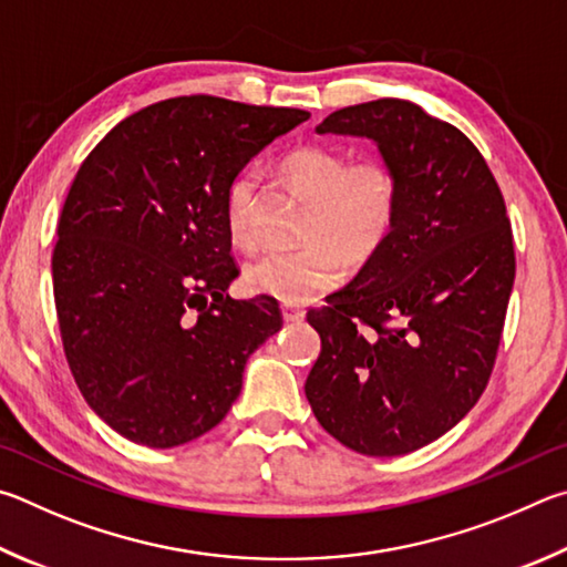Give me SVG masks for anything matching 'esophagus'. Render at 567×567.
Returning <instances> with one entry per match:
<instances>
[{
  "label": "esophagus",
  "mask_w": 567,
  "mask_h": 567,
  "mask_svg": "<svg viewBox=\"0 0 567 567\" xmlns=\"http://www.w3.org/2000/svg\"><path fill=\"white\" fill-rule=\"evenodd\" d=\"M281 313H284V321H289V323H299V321H303V309L301 306H296V303H284L281 306Z\"/></svg>",
  "instance_id": "obj_1"
}]
</instances>
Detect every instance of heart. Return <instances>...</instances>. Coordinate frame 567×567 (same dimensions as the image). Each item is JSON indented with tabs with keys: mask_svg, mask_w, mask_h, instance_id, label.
Returning a JSON list of instances; mask_svg holds the SVG:
<instances>
[{
	"mask_svg": "<svg viewBox=\"0 0 567 567\" xmlns=\"http://www.w3.org/2000/svg\"><path fill=\"white\" fill-rule=\"evenodd\" d=\"M291 192L311 204L301 251H271L248 264L244 281L254 293L306 303L339 286L346 261L363 266L381 251L399 214V176L383 158L351 156L336 146L293 148L278 164ZM224 221L236 248H254L256 176L236 174L224 192Z\"/></svg>",
	"mask_w": 567,
	"mask_h": 567,
	"instance_id": "obj_1",
	"label": "heart"
}]
</instances>
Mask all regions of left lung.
I'll list each match as a JSON object with an SVG mask.
<instances>
[{"instance_id":"8db88e82","label":"left lung","mask_w":567,"mask_h":567,"mask_svg":"<svg viewBox=\"0 0 567 567\" xmlns=\"http://www.w3.org/2000/svg\"><path fill=\"white\" fill-rule=\"evenodd\" d=\"M316 132L371 138L399 176V214L381 251L306 316L321 336L306 399L346 449L405 455L488 385L515 278L511 221L471 138L419 104L346 106Z\"/></svg>"}]
</instances>
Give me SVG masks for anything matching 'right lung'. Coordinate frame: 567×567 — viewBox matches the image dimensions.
<instances>
[{
	"label": "right lung",
	"mask_w": 567,
	"mask_h": 567,
	"mask_svg": "<svg viewBox=\"0 0 567 567\" xmlns=\"http://www.w3.org/2000/svg\"><path fill=\"white\" fill-rule=\"evenodd\" d=\"M309 116L176 96L118 122L79 166L52 256L56 319L84 401L124 439L174 449L212 431L284 326L271 296L226 293L224 192Z\"/></svg>",
	"instance_id": "obj_1"
}]
</instances>
